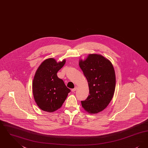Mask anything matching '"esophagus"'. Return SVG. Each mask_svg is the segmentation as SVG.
I'll return each mask as SVG.
<instances>
[{
    "mask_svg": "<svg viewBox=\"0 0 148 148\" xmlns=\"http://www.w3.org/2000/svg\"><path fill=\"white\" fill-rule=\"evenodd\" d=\"M77 87H75L74 89H71V92H75V91L77 90Z\"/></svg>",
    "mask_w": 148,
    "mask_h": 148,
    "instance_id": "1",
    "label": "esophagus"
}]
</instances>
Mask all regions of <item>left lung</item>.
Listing matches in <instances>:
<instances>
[{"label":"left lung","instance_id":"left-lung-1","mask_svg":"<svg viewBox=\"0 0 148 148\" xmlns=\"http://www.w3.org/2000/svg\"><path fill=\"white\" fill-rule=\"evenodd\" d=\"M79 66L86 78L89 95L81 101L85 110L91 114L103 111L109 105L115 92L116 78L112 63L100 54H89L79 60Z\"/></svg>","mask_w":148,"mask_h":148}]
</instances>
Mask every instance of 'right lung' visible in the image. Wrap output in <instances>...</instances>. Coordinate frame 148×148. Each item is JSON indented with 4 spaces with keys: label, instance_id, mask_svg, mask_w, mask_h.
<instances>
[{
    "label": "right lung",
    "instance_id": "1",
    "mask_svg": "<svg viewBox=\"0 0 148 148\" xmlns=\"http://www.w3.org/2000/svg\"><path fill=\"white\" fill-rule=\"evenodd\" d=\"M53 58L42 62L35 73L33 81V93L37 106L43 111L52 113L61 108L71 90L57 73L65 63Z\"/></svg>",
    "mask_w": 148,
    "mask_h": 148
}]
</instances>
